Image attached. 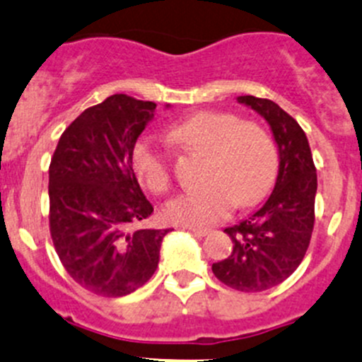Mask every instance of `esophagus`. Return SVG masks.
Returning <instances> with one entry per match:
<instances>
[{
  "label": "esophagus",
  "mask_w": 362,
  "mask_h": 362,
  "mask_svg": "<svg viewBox=\"0 0 362 362\" xmlns=\"http://www.w3.org/2000/svg\"><path fill=\"white\" fill-rule=\"evenodd\" d=\"M185 230H189V231H191V233H194L196 237H205V235H209V233H210L209 228H196V226H189V228H185Z\"/></svg>",
  "instance_id": "obj_1"
}]
</instances>
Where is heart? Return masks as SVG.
Listing matches in <instances>:
<instances>
[{"label": "heart", "instance_id": "b5f03b06", "mask_svg": "<svg viewBox=\"0 0 362 362\" xmlns=\"http://www.w3.org/2000/svg\"><path fill=\"white\" fill-rule=\"evenodd\" d=\"M168 139L184 150L205 153L202 189L177 196L164 206V217L182 226H206L224 219L235 205L262 202L278 173V150L269 132L252 122L223 111H199L168 131ZM132 168L148 191L170 189V163L148 139L136 143Z\"/></svg>", "mask_w": 362, "mask_h": 362}]
</instances>
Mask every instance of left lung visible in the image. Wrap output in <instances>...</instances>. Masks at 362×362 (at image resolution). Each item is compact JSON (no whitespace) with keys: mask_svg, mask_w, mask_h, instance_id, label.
<instances>
[{"mask_svg":"<svg viewBox=\"0 0 362 362\" xmlns=\"http://www.w3.org/2000/svg\"><path fill=\"white\" fill-rule=\"evenodd\" d=\"M269 124L278 145L274 191L247 219L226 228L233 251L212 265L221 283L238 292H263L285 281L300 265L315 224L317 170L300 125L269 99L237 97Z\"/></svg>","mask_w":362,"mask_h":362,"instance_id":"1","label":"left lung"}]
</instances>
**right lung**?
I'll return each mask as SVG.
<instances>
[{
	"mask_svg": "<svg viewBox=\"0 0 362 362\" xmlns=\"http://www.w3.org/2000/svg\"><path fill=\"white\" fill-rule=\"evenodd\" d=\"M156 106L124 93L107 97L65 129L51 159L52 244L70 278L97 296L141 288L171 231L132 228L153 212L132 170V150Z\"/></svg>",
	"mask_w": 362,
	"mask_h": 362,
	"instance_id": "obj_1",
	"label": "right lung"
}]
</instances>
